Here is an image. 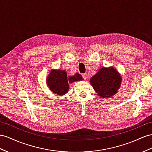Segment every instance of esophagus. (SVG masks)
<instances>
[{"mask_svg": "<svg viewBox=\"0 0 152 152\" xmlns=\"http://www.w3.org/2000/svg\"><path fill=\"white\" fill-rule=\"evenodd\" d=\"M82 76H83V78L85 80H87V77H88L87 73H84V74H83Z\"/></svg>", "mask_w": 152, "mask_h": 152, "instance_id": "1", "label": "esophagus"}]
</instances>
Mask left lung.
<instances>
[{
    "label": "left lung",
    "instance_id": "left-lung-1",
    "mask_svg": "<svg viewBox=\"0 0 152 152\" xmlns=\"http://www.w3.org/2000/svg\"><path fill=\"white\" fill-rule=\"evenodd\" d=\"M90 82L101 98H108L119 91L121 77L114 67H103L91 77Z\"/></svg>",
    "mask_w": 152,
    "mask_h": 152
}]
</instances>
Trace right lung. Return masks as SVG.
<instances>
[{
    "label": "right lung",
    "instance_id": "right-lung-1",
    "mask_svg": "<svg viewBox=\"0 0 152 152\" xmlns=\"http://www.w3.org/2000/svg\"><path fill=\"white\" fill-rule=\"evenodd\" d=\"M83 80L82 76L79 73L75 74L74 76H67V72L64 70H54L50 72L47 77V84L54 94L58 96H63L67 94L69 91V83L74 81Z\"/></svg>",
    "mask_w": 152,
    "mask_h": 152
}]
</instances>
